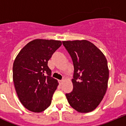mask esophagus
Instances as JSON below:
<instances>
[{
  "label": "esophagus",
  "instance_id": "esophagus-1",
  "mask_svg": "<svg viewBox=\"0 0 126 126\" xmlns=\"http://www.w3.org/2000/svg\"><path fill=\"white\" fill-rule=\"evenodd\" d=\"M63 81H64V80H59V83L60 84H62V83H63Z\"/></svg>",
  "mask_w": 126,
  "mask_h": 126
}]
</instances>
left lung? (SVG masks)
<instances>
[{"mask_svg":"<svg viewBox=\"0 0 126 126\" xmlns=\"http://www.w3.org/2000/svg\"><path fill=\"white\" fill-rule=\"evenodd\" d=\"M74 65L73 91L66 93L69 103L81 113L92 112L102 102L108 86L109 71L104 54L86 40L63 41Z\"/></svg>","mask_w":126,"mask_h":126,"instance_id":"obj_1","label":"left lung"}]
</instances>
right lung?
<instances>
[{
	"instance_id": "add662e5",
	"label": "right lung",
	"mask_w": 126,
	"mask_h": 126,
	"mask_svg": "<svg viewBox=\"0 0 126 126\" xmlns=\"http://www.w3.org/2000/svg\"><path fill=\"white\" fill-rule=\"evenodd\" d=\"M61 45L59 40L35 39L27 43L14 60V87L21 103L29 110L41 112L50 105L59 83L51 76L48 61Z\"/></svg>"
}]
</instances>
